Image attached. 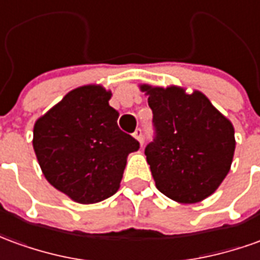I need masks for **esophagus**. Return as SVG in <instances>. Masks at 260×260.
<instances>
[{
    "label": "esophagus",
    "instance_id": "esophagus-1",
    "mask_svg": "<svg viewBox=\"0 0 260 260\" xmlns=\"http://www.w3.org/2000/svg\"><path fill=\"white\" fill-rule=\"evenodd\" d=\"M134 138H135L136 141L141 143V145H143V134H142V129H141V128H138V129L134 132Z\"/></svg>",
    "mask_w": 260,
    "mask_h": 260
}]
</instances>
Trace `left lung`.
<instances>
[{"label":"left lung","mask_w":260,"mask_h":260,"mask_svg":"<svg viewBox=\"0 0 260 260\" xmlns=\"http://www.w3.org/2000/svg\"><path fill=\"white\" fill-rule=\"evenodd\" d=\"M155 139L145 148L157 190L183 204L211 196L231 169L235 131L203 92L142 84Z\"/></svg>","instance_id":"1"}]
</instances>
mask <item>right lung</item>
<instances>
[{
  "instance_id": "right-lung-1",
  "label": "right lung",
  "mask_w": 260,
  "mask_h": 260,
  "mask_svg": "<svg viewBox=\"0 0 260 260\" xmlns=\"http://www.w3.org/2000/svg\"><path fill=\"white\" fill-rule=\"evenodd\" d=\"M111 91L97 84L74 88L34 126V149L46 180L80 204L117 193L135 138L118 128Z\"/></svg>"
}]
</instances>
